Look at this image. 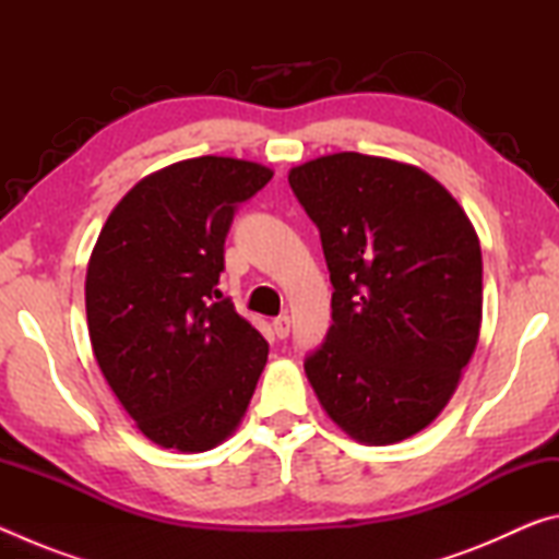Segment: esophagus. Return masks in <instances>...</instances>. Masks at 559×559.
Instances as JSON below:
<instances>
[{
  "mask_svg": "<svg viewBox=\"0 0 559 559\" xmlns=\"http://www.w3.org/2000/svg\"><path fill=\"white\" fill-rule=\"evenodd\" d=\"M273 333H276V337H288L290 333V318L288 316H278L276 320H273Z\"/></svg>",
  "mask_w": 559,
  "mask_h": 559,
  "instance_id": "obj_1",
  "label": "esophagus"
}]
</instances>
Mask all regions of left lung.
Listing matches in <instances>:
<instances>
[{"label":"left lung","mask_w":559,"mask_h":559,"mask_svg":"<svg viewBox=\"0 0 559 559\" xmlns=\"http://www.w3.org/2000/svg\"><path fill=\"white\" fill-rule=\"evenodd\" d=\"M333 283V325L306 357L320 404L384 447L437 419L478 343L484 261L461 204L424 169L335 153L293 167Z\"/></svg>","instance_id":"obj_1"}]
</instances>
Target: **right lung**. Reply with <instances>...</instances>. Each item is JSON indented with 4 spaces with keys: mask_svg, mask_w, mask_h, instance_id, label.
<instances>
[{
    "mask_svg": "<svg viewBox=\"0 0 559 559\" xmlns=\"http://www.w3.org/2000/svg\"><path fill=\"white\" fill-rule=\"evenodd\" d=\"M271 177L234 157L169 165L122 197L91 253L93 355L157 447L197 453L222 443L266 367L269 343L216 286L234 214Z\"/></svg>",
    "mask_w": 559,
    "mask_h": 559,
    "instance_id": "right-lung-1",
    "label": "right lung"
}]
</instances>
